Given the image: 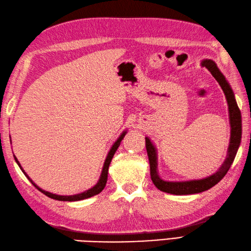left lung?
Masks as SVG:
<instances>
[{"mask_svg": "<svg viewBox=\"0 0 251 251\" xmlns=\"http://www.w3.org/2000/svg\"><path fill=\"white\" fill-rule=\"evenodd\" d=\"M201 64L210 72L211 75L215 77V79L218 81L222 90H224L227 102V106H229V118L231 126L230 144L229 148H227V154L225 162L222 163L220 169L216 173H214L213 175L203 178V179L188 181H165L163 179H161L158 174L157 150H155L153 144L148 137L145 138V140H146V149L150 164V176H151L153 185L157 187L159 190L166 193L175 194V196H186V194L200 193L208 190L211 187L217 185V183L226 176L227 171L231 168L242 140V115L241 110H239L237 106L234 93H233V90L231 89L229 82H227L226 77L219 71L218 66H217V64L213 60L205 59L202 61Z\"/></svg>", "mask_w": 251, "mask_h": 251, "instance_id": "left-lung-1", "label": "left lung"}]
</instances>
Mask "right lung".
<instances>
[{"mask_svg": "<svg viewBox=\"0 0 251 251\" xmlns=\"http://www.w3.org/2000/svg\"><path fill=\"white\" fill-rule=\"evenodd\" d=\"M126 133V131L122 132V134L119 136L118 140H117V141L114 143L113 147L110 148L109 152H108L107 157H106V160H105L104 165H103V170H102V173H101V177H100V179H99L97 185L94 186V187H92L91 189H89V190H87V191H85V192H82V193H79V194H75V196H57V194H53V193H50V192H48V191L43 190V189H41L40 187H37V186L35 185V183L31 180V178L26 175V173L24 171V169L21 168L19 161L17 160L16 157H15V160H16L17 164L19 165V168L21 169V171L24 172V174H25L27 178H29V180L32 182V185L34 186V187L37 189V190H40L42 193H44V194H45V196H47L48 198H51V199H53V200H58V201H69V202L80 201V200H85V199H88V198H91V197H93V196H97V194H99L100 192H101V191L103 190V189L105 188V186H106L109 164H110V162H111V159H113V157H114L116 150L118 149L121 141L124 140Z\"/></svg>", "mask_w": 251, "mask_h": 251, "instance_id": "1", "label": "right lung"}]
</instances>
